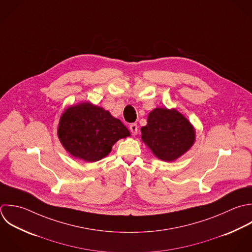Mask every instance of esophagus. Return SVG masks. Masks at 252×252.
I'll return each instance as SVG.
<instances>
[{"instance_id": "obj_1", "label": "esophagus", "mask_w": 252, "mask_h": 252, "mask_svg": "<svg viewBox=\"0 0 252 252\" xmlns=\"http://www.w3.org/2000/svg\"><path fill=\"white\" fill-rule=\"evenodd\" d=\"M129 130L130 132L133 134V135H136L137 134V130H138V126L136 124H131L129 126Z\"/></svg>"}]
</instances>
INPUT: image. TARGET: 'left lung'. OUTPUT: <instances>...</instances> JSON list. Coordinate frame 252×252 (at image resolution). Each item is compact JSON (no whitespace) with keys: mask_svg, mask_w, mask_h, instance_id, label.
<instances>
[{"mask_svg":"<svg viewBox=\"0 0 252 252\" xmlns=\"http://www.w3.org/2000/svg\"><path fill=\"white\" fill-rule=\"evenodd\" d=\"M141 138L159 159L174 161L193 144L195 131L190 123L177 110L156 108L141 127Z\"/></svg>","mask_w":252,"mask_h":252,"instance_id":"left-lung-1","label":"left lung"}]
</instances>
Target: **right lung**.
Wrapping results in <instances>:
<instances>
[{
    "mask_svg": "<svg viewBox=\"0 0 252 252\" xmlns=\"http://www.w3.org/2000/svg\"><path fill=\"white\" fill-rule=\"evenodd\" d=\"M58 135L72 156L95 162L107 156L119 139L130 133L108 111L90 103H82L68 108L63 114Z\"/></svg>",
    "mask_w": 252,
    "mask_h": 252,
    "instance_id": "obj_1",
    "label": "right lung"
}]
</instances>
